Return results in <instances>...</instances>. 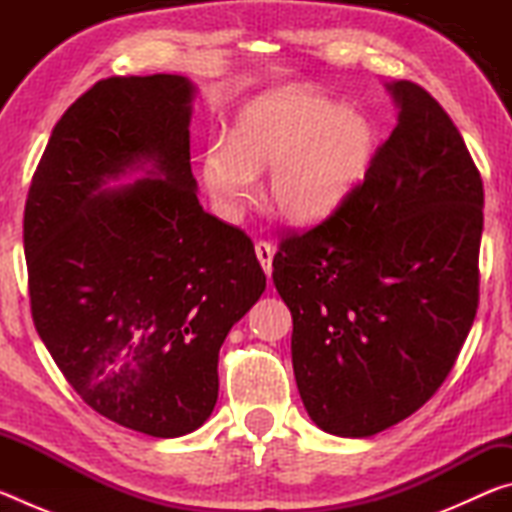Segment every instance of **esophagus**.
<instances>
[{
    "label": "esophagus",
    "mask_w": 512,
    "mask_h": 512,
    "mask_svg": "<svg viewBox=\"0 0 512 512\" xmlns=\"http://www.w3.org/2000/svg\"><path fill=\"white\" fill-rule=\"evenodd\" d=\"M255 255L259 259V264H262L264 273L271 277V273H273V255H275L273 244H268V241H264V239L255 241Z\"/></svg>",
    "instance_id": "obj_1"
}]
</instances>
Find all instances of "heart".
I'll use <instances>...</instances> for the list:
<instances>
[{"label":"heart","instance_id":"1","mask_svg":"<svg viewBox=\"0 0 512 512\" xmlns=\"http://www.w3.org/2000/svg\"><path fill=\"white\" fill-rule=\"evenodd\" d=\"M377 131L357 108L336 106L300 88H280L246 103L230 144H212L201 173L216 210L244 214L255 173L271 169L268 198L291 223L327 219L368 176Z\"/></svg>","mask_w":512,"mask_h":512}]
</instances>
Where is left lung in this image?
<instances>
[{
	"mask_svg": "<svg viewBox=\"0 0 512 512\" xmlns=\"http://www.w3.org/2000/svg\"><path fill=\"white\" fill-rule=\"evenodd\" d=\"M386 88L400 115L368 176L273 257L302 404L343 438L375 436L429 402L479 307L481 173L427 90Z\"/></svg>",
	"mask_w": 512,
	"mask_h": 512,
	"instance_id": "8db88e82",
	"label": "left lung"
}]
</instances>
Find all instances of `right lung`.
<instances>
[{
  "instance_id": "obj_1",
  "label": "right lung",
  "mask_w": 512,
  "mask_h": 512,
  "mask_svg": "<svg viewBox=\"0 0 512 512\" xmlns=\"http://www.w3.org/2000/svg\"><path fill=\"white\" fill-rule=\"evenodd\" d=\"M194 85L110 76L51 131L24 207L31 316L81 400L178 438L210 418L219 350L266 275L244 230L207 214L189 164ZM149 166V179L103 190Z\"/></svg>"
}]
</instances>
